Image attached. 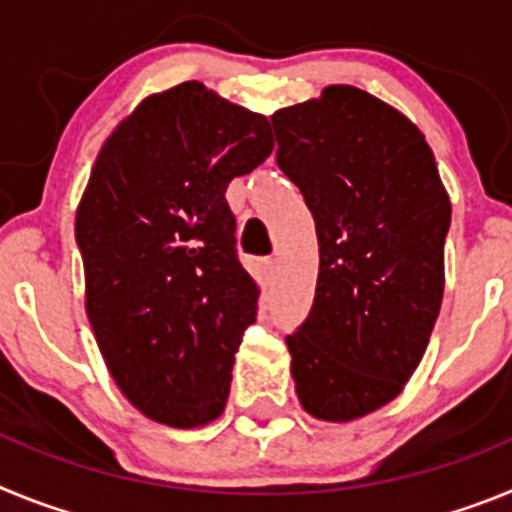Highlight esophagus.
Instances as JSON below:
<instances>
[{"mask_svg": "<svg viewBox=\"0 0 512 512\" xmlns=\"http://www.w3.org/2000/svg\"><path fill=\"white\" fill-rule=\"evenodd\" d=\"M259 266H261V271H264V274L269 279L277 277V271H279V261L277 259H261Z\"/></svg>", "mask_w": 512, "mask_h": 512, "instance_id": "obj_1", "label": "esophagus"}]
</instances>
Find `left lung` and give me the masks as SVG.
<instances>
[{
  "label": "left lung",
  "instance_id": "obj_1",
  "mask_svg": "<svg viewBox=\"0 0 512 512\" xmlns=\"http://www.w3.org/2000/svg\"><path fill=\"white\" fill-rule=\"evenodd\" d=\"M271 125L320 248L312 310L287 336L295 392L312 418L359 420L405 390L431 341L449 194L415 122L364 89L325 87Z\"/></svg>",
  "mask_w": 512,
  "mask_h": 512
}]
</instances>
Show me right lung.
I'll list each match as a JSON object with an SVG mask.
<instances>
[{
    "label": "right lung",
    "mask_w": 512,
    "mask_h": 512,
    "mask_svg": "<svg viewBox=\"0 0 512 512\" xmlns=\"http://www.w3.org/2000/svg\"><path fill=\"white\" fill-rule=\"evenodd\" d=\"M271 148L264 115L200 81L146 97L99 148L74 225L87 318L120 392L156 423L223 413L261 292L225 189Z\"/></svg>",
    "instance_id": "add662e5"
}]
</instances>
